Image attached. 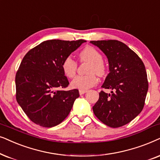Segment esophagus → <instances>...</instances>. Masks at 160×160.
<instances>
[{"label":"esophagus","mask_w":160,"mask_h":160,"mask_svg":"<svg viewBox=\"0 0 160 160\" xmlns=\"http://www.w3.org/2000/svg\"><path fill=\"white\" fill-rule=\"evenodd\" d=\"M86 92H87V90H81V89H80V90H79V93H80V95L84 94V93H86Z\"/></svg>","instance_id":"esophagus-1"}]
</instances>
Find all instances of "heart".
Masks as SVG:
<instances>
[{
	"label": "heart",
	"mask_w": 160,
	"mask_h": 160,
	"mask_svg": "<svg viewBox=\"0 0 160 160\" xmlns=\"http://www.w3.org/2000/svg\"><path fill=\"white\" fill-rule=\"evenodd\" d=\"M80 60L90 62L88 70L89 74L79 75L74 78L71 82V86L73 88L86 90L93 87L97 83V78L96 73L99 76H103L106 72V67L102 61V56L99 51L93 47H86L79 54ZM63 74L67 78H72L75 75L78 68V63L72 57H67L62 63Z\"/></svg>",
	"instance_id": "1"
}]
</instances>
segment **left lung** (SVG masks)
<instances>
[{
    "instance_id": "left-lung-1",
    "label": "left lung",
    "mask_w": 160,
    "mask_h": 160,
    "mask_svg": "<svg viewBox=\"0 0 160 160\" xmlns=\"http://www.w3.org/2000/svg\"><path fill=\"white\" fill-rule=\"evenodd\" d=\"M105 53L110 73L102 88L111 93H99L93 107L95 116L108 127L116 128L133 120L143 108L148 83L144 63L123 42L117 40L90 42Z\"/></svg>"
}]
</instances>
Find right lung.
<instances>
[{
  "label": "right lung",
  "mask_w": 160,
  "mask_h": 160,
  "mask_svg": "<svg viewBox=\"0 0 160 160\" xmlns=\"http://www.w3.org/2000/svg\"><path fill=\"white\" fill-rule=\"evenodd\" d=\"M86 40H47L31 49L16 74V99L28 117L39 126L59 124L71 111L79 91L58 90L69 84L62 63Z\"/></svg>",
  "instance_id": "add662e5"
}]
</instances>
